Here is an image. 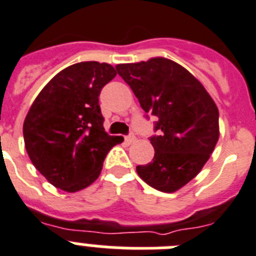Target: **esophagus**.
Returning a JSON list of instances; mask_svg holds the SVG:
<instances>
[{
    "label": "esophagus",
    "mask_w": 256,
    "mask_h": 256,
    "mask_svg": "<svg viewBox=\"0 0 256 256\" xmlns=\"http://www.w3.org/2000/svg\"><path fill=\"white\" fill-rule=\"evenodd\" d=\"M125 142H126V144H132V142H136V138H135V135H132V134H131V135H128V136H126L125 138Z\"/></svg>",
    "instance_id": "34e87169"
}]
</instances>
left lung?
<instances>
[{"label": "left lung", "instance_id": "1", "mask_svg": "<svg viewBox=\"0 0 256 256\" xmlns=\"http://www.w3.org/2000/svg\"><path fill=\"white\" fill-rule=\"evenodd\" d=\"M118 75L130 85L145 114L158 117L150 138L153 162L138 166L144 182L163 192H174L204 167L220 138L217 104L196 78L164 57L120 64Z\"/></svg>", "mask_w": 256, "mask_h": 256}]
</instances>
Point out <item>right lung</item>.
Returning a JSON list of instances; mask_svg holds the SVG:
<instances>
[{
	"mask_svg": "<svg viewBox=\"0 0 256 256\" xmlns=\"http://www.w3.org/2000/svg\"><path fill=\"white\" fill-rule=\"evenodd\" d=\"M116 75L106 62L74 64L34 100L22 126L25 149L54 188L68 192L88 188L100 177L108 152L124 142L104 131L98 103L102 88Z\"/></svg>",
	"mask_w": 256,
	"mask_h": 256,
	"instance_id": "right-lung-1",
	"label": "right lung"
}]
</instances>
